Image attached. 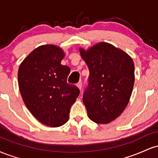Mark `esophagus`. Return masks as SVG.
<instances>
[{
  "instance_id": "34e87169",
  "label": "esophagus",
  "mask_w": 158,
  "mask_h": 158,
  "mask_svg": "<svg viewBox=\"0 0 158 158\" xmlns=\"http://www.w3.org/2000/svg\"><path fill=\"white\" fill-rule=\"evenodd\" d=\"M77 86L79 88V89L81 90V86H82V82H81V81H79V82H78L77 84Z\"/></svg>"
}]
</instances>
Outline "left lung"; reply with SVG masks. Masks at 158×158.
I'll list each match as a JSON object with an SVG mask.
<instances>
[{
    "label": "left lung",
    "instance_id": "left-lung-1",
    "mask_svg": "<svg viewBox=\"0 0 158 158\" xmlns=\"http://www.w3.org/2000/svg\"><path fill=\"white\" fill-rule=\"evenodd\" d=\"M79 50L90 72L83 102L92 121L106 124L118 117L129 102L135 83L133 60L105 42Z\"/></svg>",
    "mask_w": 158,
    "mask_h": 158
}]
</instances>
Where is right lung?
<instances>
[{"mask_svg": "<svg viewBox=\"0 0 158 158\" xmlns=\"http://www.w3.org/2000/svg\"><path fill=\"white\" fill-rule=\"evenodd\" d=\"M64 53L55 45H42L30 52L20 65L19 90L23 102L42 124L59 127L68 121L79 89L67 82L70 72L61 64Z\"/></svg>", "mask_w": 158, "mask_h": 158, "instance_id": "1", "label": "right lung"}]
</instances>
